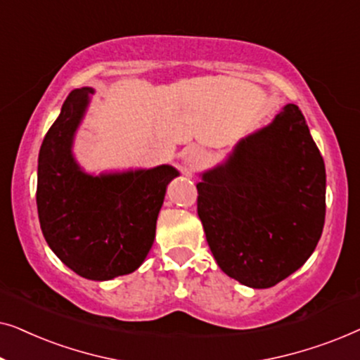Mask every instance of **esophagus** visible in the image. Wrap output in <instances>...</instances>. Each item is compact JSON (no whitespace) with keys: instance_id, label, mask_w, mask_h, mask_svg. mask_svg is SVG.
Listing matches in <instances>:
<instances>
[{"instance_id":"obj_1","label":"esophagus","mask_w":360,"mask_h":360,"mask_svg":"<svg viewBox=\"0 0 360 360\" xmlns=\"http://www.w3.org/2000/svg\"><path fill=\"white\" fill-rule=\"evenodd\" d=\"M203 150L200 149V147H195V146H190L185 149V154H184V164H185V169L186 170H195L196 167H198L201 162H203Z\"/></svg>"}]
</instances>
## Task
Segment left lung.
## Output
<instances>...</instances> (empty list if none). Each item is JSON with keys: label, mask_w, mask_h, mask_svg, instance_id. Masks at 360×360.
I'll return each mask as SVG.
<instances>
[{"label": "left lung", "mask_w": 360, "mask_h": 360, "mask_svg": "<svg viewBox=\"0 0 360 360\" xmlns=\"http://www.w3.org/2000/svg\"><path fill=\"white\" fill-rule=\"evenodd\" d=\"M198 216L219 269L270 288L307 262L326 214V169L297 105L200 174Z\"/></svg>", "instance_id": "obj_1"}]
</instances>
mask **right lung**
Listing matches in <instances>:
<instances>
[{"label": "right lung", "instance_id": "add662e5", "mask_svg": "<svg viewBox=\"0 0 360 360\" xmlns=\"http://www.w3.org/2000/svg\"><path fill=\"white\" fill-rule=\"evenodd\" d=\"M95 90L83 86L63 101L44 137L37 165V213L53 254L83 278L111 280L134 272L155 239L167 185L179 170L88 174L73 155V141Z\"/></svg>", "mask_w": 360, "mask_h": 360}]
</instances>
